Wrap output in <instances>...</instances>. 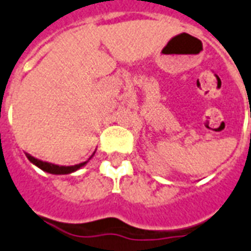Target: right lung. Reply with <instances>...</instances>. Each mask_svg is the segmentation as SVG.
Returning a JSON list of instances; mask_svg holds the SVG:
<instances>
[{
  "mask_svg": "<svg viewBox=\"0 0 251 251\" xmlns=\"http://www.w3.org/2000/svg\"><path fill=\"white\" fill-rule=\"evenodd\" d=\"M94 153L91 154V157L94 156ZM26 157L28 158L30 162H32V164L35 165V166H38L39 169H42L43 172L50 173V174H56V176H63V174H71V173L77 172V170H79L81 168H83L91 158L90 157V158L87 161H85V162H81V164L77 165H72V166H60V165H55L51 164V162H46V161L38 160V158H35V157H32L31 154H28V153H26Z\"/></svg>",
  "mask_w": 251,
  "mask_h": 251,
  "instance_id": "obj_1",
  "label": "right lung"
}]
</instances>
